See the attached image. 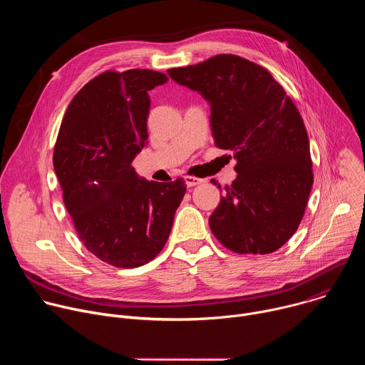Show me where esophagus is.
Returning <instances> with one entry per match:
<instances>
[{
	"mask_svg": "<svg viewBox=\"0 0 365 365\" xmlns=\"http://www.w3.org/2000/svg\"><path fill=\"white\" fill-rule=\"evenodd\" d=\"M183 180H185L186 186H189V187L196 186V185H200V183H203V182H205L203 179H200V178H195V176H185V178H183Z\"/></svg>",
	"mask_w": 365,
	"mask_h": 365,
	"instance_id": "34e87169",
	"label": "esophagus"
}]
</instances>
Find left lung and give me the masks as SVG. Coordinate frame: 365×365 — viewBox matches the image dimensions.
<instances>
[{"label":"left lung","instance_id":"obj_1","mask_svg":"<svg viewBox=\"0 0 365 365\" xmlns=\"http://www.w3.org/2000/svg\"><path fill=\"white\" fill-rule=\"evenodd\" d=\"M168 73L210 103L215 144L237 160L211 231L238 254L279 250L296 232L314 185L309 137L293 101L264 68L235 55Z\"/></svg>","mask_w":365,"mask_h":365}]
</instances>
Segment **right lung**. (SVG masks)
I'll use <instances>...</instances> for the list:
<instances>
[{
  "mask_svg": "<svg viewBox=\"0 0 365 365\" xmlns=\"http://www.w3.org/2000/svg\"><path fill=\"white\" fill-rule=\"evenodd\" d=\"M169 81L148 69L103 72L72 99L53 166L83 245L115 267H140L172 231L185 182H148L131 166L147 143L148 91Z\"/></svg>",
  "mask_w": 365,
  "mask_h": 365,
  "instance_id": "right-lung-1",
  "label": "right lung"
}]
</instances>
